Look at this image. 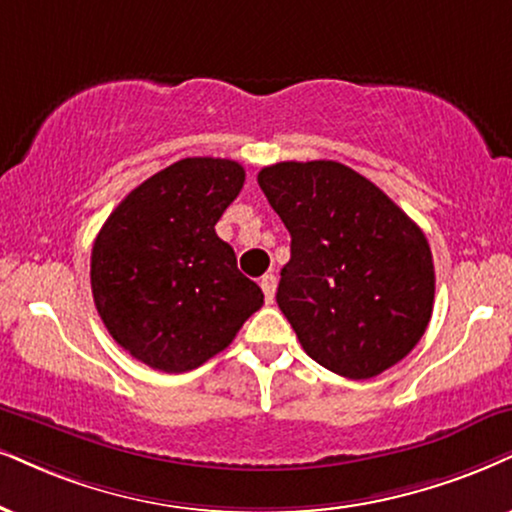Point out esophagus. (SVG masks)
Instances as JSON below:
<instances>
[{"label": "esophagus", "mask_w": 512, "mask_h": 512, "mask_svg": "<svg viewBox=\"0 0 512 512\" xmlns=\"http://www.w3.org/2000/svg\"><path fill=\"white\" fill-rule=\"evenodd\" d=\"M261 289L266 294V304H273L275 301V289H277V277L273 273L261 277Z\"/></svg>", "instance_id": "1"}]
</instances>
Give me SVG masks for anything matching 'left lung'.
I'll return each instance as SVG.
<instances>
[{
  "label": "left lung",
  "instance_id": "obj_1",
  "mask_svg": "<svg viewBox=\"0 0 512 512\" xmlns=\"http://www.w3.org/2000/svg\"><path fill=\"white\" fill-rule=\"evenodd\" d=\"M258 185L292 235L277 306L315 363L370 380L406 358L434 304L432 251L380 187L337 161H282Z\"/></svg>",
  "mask_w": 512,
  "mask_h": 512
}]
</instances>
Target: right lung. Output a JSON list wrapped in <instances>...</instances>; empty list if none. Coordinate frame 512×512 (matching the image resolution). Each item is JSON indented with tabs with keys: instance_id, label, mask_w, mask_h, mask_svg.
Here are the masks:
<instances>
[{
	"instance_id": "obj_1",
	"label": "right lung",
	"mask_w": 512,
	"mask_h": 512,
	"mask_svg": "<svg viewBox=\"0 0 512 512\" xmlns=\"http://www.w3.org/2000/svg\"><path fill=\"white\" fill-rule=\"evenodd\" d=\"M242 187L237 161L182 159L132 189L94 239L99 318L149 368H199L263 306L261 287L239 273L232 246L216 235Z\"/></svg>"
}]
</instances>
